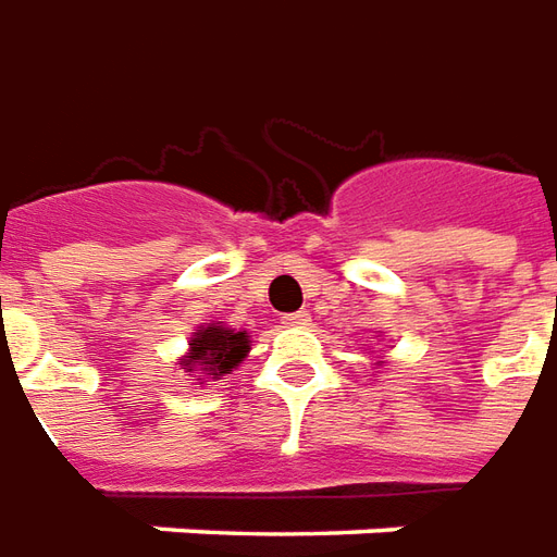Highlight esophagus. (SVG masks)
<instances>
[{
  "instance_id": "obj_1",
  "label": "esophagus",
  "mask_w": 557,
  "mask_h": 557,
  "mask_svg": "<svg viewBox=\"0 0 557 557\" xmlns=\"http://www.w3.org/2000/svg\"><path fill=\"white\" fill-rule=\"evenodd\" d=\"M282 323H287V326H306V323H309V314H306V311H294V314H285Z\"/></svg>"
}]
</instances>
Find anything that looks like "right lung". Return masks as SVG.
Instances as JSON below:
<instances>
[{"label": "right lung", "mask_w": 557, "mask_h": 557, "mask_svg": "<svg viewBox=\"0 0 557 557\" xmlns=\"http://www.w3.org/2000/svg\"><path fill=\"white\" fill-rule=\"evenodd\" d=\"M191 348L183 357L180 366H185V372H195V377L203 384V377H224V374H231L239 366V362L246 360L248 354V333L246 330H231V326H224V323H207V326H200L195 335H191V342H188Z\"/></svg>", "instance_id": "1"}]
</instances>
